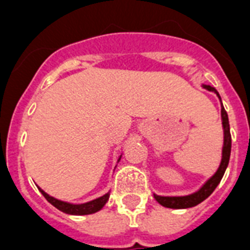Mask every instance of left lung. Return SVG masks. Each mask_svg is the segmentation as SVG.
<instances>
[{"label":"left lung","instance_id":"1","mask_svg":"<svg viewBox=\"0 0 250 250\" xmlns=\"http://www.w3.org/2000/svg\"><path fill=\"white\" fill-rule=\"evenodd\" d=\"M208 90H213L214 93H217V96L221 100V96L218 93V90L214 86L204 85ZM222 123H223V129H225V144H223V153H222V162L219 165V168L208 182L202 186L201 189H198L197 192L189 194V196H183V197H164V196H157L154 194V198L160 202L161 205L165 208H171V209H186V208H192V206L198 205L200 202H202L205 198H208L210 194L213 193L214 189L217 188L219 182L225 175V171L229 166V154H231V133H229V115L227 111L225 110L223 105H222Z\"/></svg>","mask_w":250,"mask_h":250}]
</instances>
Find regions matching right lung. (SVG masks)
Wrapping results in <instances>:
<instances>
[{"label":"right lung","mask_w":250,"mask_h":250,"mask_svg":"<svg viewBox=\"0 0 250 250\" xmlns=\"http://www.w3.org/2000/svg\"><path fill=\"white\" fill-rule=\"evenodd\" d=\"M40 192L42 193L46 200H48L53 206H56L57 209L61 210V211H63L66 214H72V215H85V214H92L96 213L98 210L102 209V206L105 205L107 200H109V194L106 193L104 194L102 197H98L93 201L85 202V204H80V205H74V204H68V202H63L60 201V200H57V198L52 197V196H49L48 193H45L44 190L39 188Z\"/></svg>","instance_id":"add662e5"}]
</instances>
